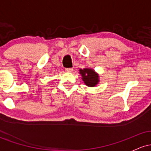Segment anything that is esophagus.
Returning a JSON list of instances; mask_svg holds the SVG:
<instances>
[{
    "label": "esophagus",
    "instance_id": "34e87169",
    "mask_svg": "<svg viewBox=\"0 0 151 151\" xmlns=\"http://www.w3.org/2000/svg\"><path fill=\"white\" fill-rule=\"evenodd\" d=\"M65 71L67 72H72V71H73V69L72 68H66Z\"/></svg>",
    "mask_w": 151,
    "mask_h": 151
}]
</instances>
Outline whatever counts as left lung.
I'll return each instance as SVG.
<instances>
[{
	"instance_id": "1",
	"label": "left lung",
	"mask_w": 151,
	"mask_h": 151,
	"mask_svg": "<svg viewBox=\"0 0 151 151\" xmlns=\"http://www.w3.org/2000/svg\"><path fill=\"white\" fill-rule=\"evenodd\" d=\"M79 74L81 75V79L84 84L89 87H93L99 81V76L91 68H84L79 70Z\"/></svg>"
}]
</instances>
